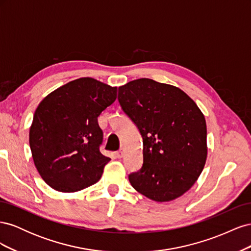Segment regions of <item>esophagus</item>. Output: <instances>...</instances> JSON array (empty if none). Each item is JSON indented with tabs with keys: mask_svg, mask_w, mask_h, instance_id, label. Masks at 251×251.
I'll return each instance as SVG.
<instances>
[{
	"mask_svg": "<svg viewBox=\"0 0 251 251\" xmlns=\"http://www.w3.org/2000/svg\"><path fill=\"white\" fill-rule=\"evenodd\" d=\"M124 154H125V151H124V149H120L119 151H116V157L118 158V159H121V158H123L124 157Z\"/></svg>",
	"mask_w": 251,
	"mask_h": 251,
	"instance_id": "34e87169",
	"label": "esophagus"
}]
</instances>
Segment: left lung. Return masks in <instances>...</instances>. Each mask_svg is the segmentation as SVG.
<instances>
[{
  "instance_id": "8db88e82",
  "label": "left lung",
  "mask_w": 251,
  "mask_h": 251,
  "mask_svg": "<svg viewBox=\"0 0 251 251\" xmlns=\"http://www.w3.org/2000/svg\"><path fill=\"white\" fill-rule=\"evenodd\" d=\"M121 109L138 127L141 169L128 175L132 186L157 202L191 188L206 161V123L198 105L177 87L139 78L118 88Z\"/></svg>"
}]
</instances>
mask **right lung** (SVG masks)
<instances>
[{
  "mask_svg": "<svg viewBox=\"0 0 251 251\" xmlns=\"http://www.w3.org/2000/svg\"><path fill=\"white\" fill-rule=\"evenodd\" d=\"M117 88L94 78L66 83L46 96L33 115L29 143L41 177L53 189L78 192L100 179L111 159L100 148L97 117L116 100Z\"/></svg>",
  "mask_w": 251,
  "mask_h": 251,
  "instance_id": "add662e5",
  "label": "right lung"
}]
</instances>
